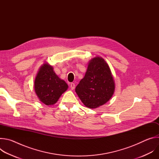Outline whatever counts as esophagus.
I'll return each mask as SVG.
<instances>
[{
  "instance_id": "1",
  "label": "esophagus",
  "mask_w": 159,
  "mask_h": 159,
  "mask_svg": "<svg viewBox=\"0 0 159 159\" xmlns=\"http://www.w3.org/2000/svg\"><path fill=\"white\" fill-rule=\"evenodd\" d=\"M75 85L74 83H71V84H70V88H71L72 90L74 89H75Z\"/></svg>"
}]
</instances>
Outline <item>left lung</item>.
<instances>
[{"instance_id":"left-lung-1","label":"left lung","mask_w":159,"mask_h":159,"mask_svg":"<svg viewBox=\"0 0 159 159\" xmlns=\"http://www.w3.org/2000/svg\"><path fill=\"white\" fill-rule=\"evenodd\" d=\"M115 89V81L108 64L102 58L96 57L90 60L75 92L86 107L94 109L106 103Z\"/></svg>"}]
</instances>
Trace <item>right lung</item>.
Wrapping results in <instances>:
<instances>
[{
    "label": "right lung",
    "instance_id": "1",
    "mask_svg": "<svg viewBox=\"0 0 159 159\" xmlns=\"http://www.w3.org/2000/svg\"><path fill=\"white\" fill-rule=\"evenodd\" d=\"M67 89V84L57 76L52 66L44 63L40 67L34 80V90L40 101L53 105Z\"/></svg>",
    "mask_w": 159,
    "mask_h": 159
}]
</instances>
